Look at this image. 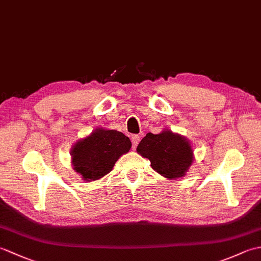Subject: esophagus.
<instances>
[{"label": "esophagus", "mask_w": 261, "mask_h": 261, "mask_svg": "<svg viewBox=\"0 0 261 261\" xmlns=\"http://www.w3.org/2000/svg\"><path fill=\"white\" fill-rule=\"evenodd\" d=\"M140 141V137L138 135H132L131 136V142H132V146H134V148H136L138 146V143H139Z\"/></svg>", "instance_id": "1"}]
</instances>
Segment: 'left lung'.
Wrapping results in <instances>:
<instances>
[{
    "label": "left lung",
    "instance_id": "obj_1",
    "mask_svg": "<svg viewBox=\"0 0 261 261\" xmlns=\"http://www.w3.org/2000/svg\"><path fill=\"white\" fill-rule=\"evenodd\" d=\"M137 151L150 160L153 170L168 179L185 176L193 163L190 141L170 130L158 135L149 132L138 145Z\"/></svg>",
    "mask_w": 261,
    "mask_h": 261
}]
</instances>
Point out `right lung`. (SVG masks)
Returning <instances> with one entry per match:
<instances>
[{
  "instance_id": "right-lung-1",
  "label": "right lung",
  "mask_w": 261,
  "mask_h": 261,
  "mask_svg": "<svg viewBox=\"0 0 261 261\" xmlns=\"http://www.w3.org/2000/svg\"><path fill=\"white\" fill-rule=\"evenodd\" d=\"M130 148V139L122 132L99 127L73 146L71 164L83 179L96 180L109 174L116 160Z\"/></svg>"
}]
</instances>
